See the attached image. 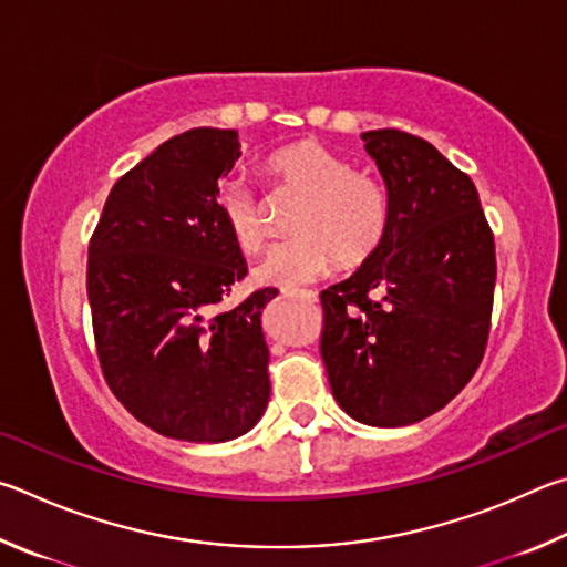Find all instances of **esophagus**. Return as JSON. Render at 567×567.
Returning a JSON list of instances; mask_svg holds the SVG:
<instances>
[{
	"label": "esophagus",
	"instance_id": "obj_1",
	"mask_svg": "<svg viewBox=\"0 0 567 567\" xmlns=\"http://www.w3.org/2000/svg\"><path fill=\"white\" fill-rule=\"evenodd\" d=\"M281 296H286V299L316 301V293H313V291H301V289H281Z\"/></svg>",
	"mask_w": 567,
	"mask_h": 567
}]
</instances>
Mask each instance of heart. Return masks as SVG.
<instances>
[{
  "label": "heart",
  "mask_w": 567,
  "mask_h": 567,
  "mask_svg": "<svg viewBox=\"0 0 567 567\" xmlns=\"http://www.w3.org/2000/svg\"><path fill=\"white\" fill-rule=\"evenodd\" d=\"M264 174L276 196L301 198L291 216L289 241L276 244L256 266L266 286L309 284L336 266H363L391 228V196L379 178L316 138H299L268 154ZM216 212L238 251L256 254L268 234L266 202L244 178L231 176L216 192Z\"/></svg>",
  "instance_id": "1"
}]
</instances>
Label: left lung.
Listing matches in <instances>:
<instances>
[{
  "instance_id": "8db88e82",
  "label": "left lung",
  "mask_w": 567,
  "mask_h": 567,
  "mask_svg": "<svg viewBox=\"0 0 567 567\" xmlns=\"http://www.w3.org/2000/svg\"><path fill=\"white\" fill-rule=\"evenodd\" d=\"M391 196V228L321 293L333 399L365 425L429 419L473 379L491 333L495 241L468 174L399 128L361 134Z\"/></svg>"
}]
</instances>
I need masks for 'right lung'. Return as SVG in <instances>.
<instances>
[{
    "instance_id": "right-lung-1",
    "label": "right lung",
    "mask_w": 567,
    "mask_h": 567,
    "mask_svg": "<svg viewBox=\"0 0 567 567\" xmlns=\"http://www.w3.org/2000/svg\"><path fill=\"white\" fill-rule=\"evenodd\" d=\"M238 148L234 128L172 136L114 184L89 241L86 293L104 379L166 439H238L271 395L261 311L276 291L218 309L246 276L216 212L218 178Z\"/></svg>"
}]
</instances>
